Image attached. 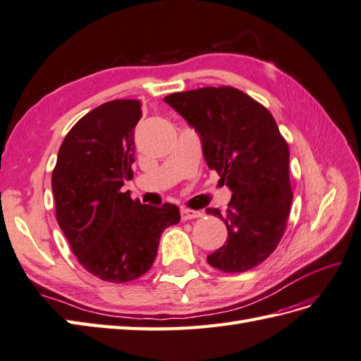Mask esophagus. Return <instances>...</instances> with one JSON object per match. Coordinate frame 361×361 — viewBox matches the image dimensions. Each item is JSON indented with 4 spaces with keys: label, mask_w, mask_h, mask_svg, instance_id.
Here are the masks:
<instances>
[{
    "label": "esophagus",
    "mask_w": 361,
    "mask_h": 361,
    "mask_svg": "<svg viewBox=\"0 0 361 361\" xmlns=\"http://www.w3.org/2000/svg\"><path fill=\"white\" fill-rule=\"evenodd\" d=\"M180 214H181V220H183V221L194 220V219H200V216H203V212L192 211V209H188V207H183Z\"/></svg>",
    "instance_id": "34e87169"
}]
</instances>
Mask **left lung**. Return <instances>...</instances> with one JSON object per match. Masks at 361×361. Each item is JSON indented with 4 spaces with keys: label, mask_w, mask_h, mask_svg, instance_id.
<instances>
[{
    "label": "left lung",
    "mask_w": 361,
    "mask_h": 361,
    "mask_svg": "<svg viewBox=\"0 0 361 361\" xmlns=\"http://www.w3.org/2000/svg\"><path fill=\"white\" fill-rule=\"evenodd\" d=\"M200 133L209 169L232 190L223 216L228 241L207 263L226 274L250 271L279 246L292 204L289 147L272 114L232 86L177 92L164 98Z\"/></svg>",
    "instance_id": "8db88e82"
}]
</instances>
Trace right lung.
<instances>
[{
	"label": "right lung",
	"instance_id": "right-lung-1",
	"mask_svg": "<svg viewBox=\"0 0 361 361\" xmlns=\"http://www.w3.org/2000/svg\"><path fill=\"white\" fill-rule=\"evenodd\" d=\"M138 99H114L75 123L58 150L52 172L56 221L87 272L126 283L154 264L166 228L180 209L141 204L121 188L133 178Z\"/></svg>",
	"mask_w": 361,
	"mask_h": 361
}]
</instances>
